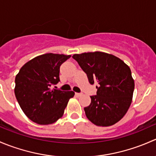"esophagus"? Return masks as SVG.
<instances>
[{"instance_id":"1","label":"esophagus","mask_w":156,"mask_h":156,"mask_svg":"<svg viewBox=\"0 0 156 156\" xmlns=\"http://www.w3.org/2000/svg\"><path fill=\"white\" fill-rule=\"evenodd\" d=\"M75 95H76L77 97H81V96L82 95V94H81V93H75Z\"/></svg>"}]
</instances>
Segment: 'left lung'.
<instances>
[{
	"mask_svg": "<svg viewBox=\"0 0 156 156\" xmlns=\"http://www.w3.org/2000/svg\"><path fill=\"white\" fill-rule=\"evenodd\" d=\"M87 74L90 84L97 83V95L91 96L90 106L84 108L87 118L97 126L115 125L126 114L134 90L130 67L112 54L96 51L74 54Z\"/></svg>",
	"mask_w": 156,
	"mask_h": 156,
	"instance_id": "left-lung-1",
	"label": "left lung"
}]
</instances>
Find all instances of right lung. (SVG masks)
Here are the masks:
<instances>
[{
	"mask_svg": "<svg viewBox=\"0 0 156 156\" xmlns=\"http://www.w3.org/2000/svg\"><path fill=\"white\" fill-rule=\"evenodd\" d=\"M71 55L45 53L26 62L17 74L16 98L26 116L38 125H47L62 118L73 91L52 89L59 81V67Z\"/></svg>",
	"mask_w": 156,
	"mask_h": 156,
	"instance_id": "obj_1",
	"label": "right lung"
}]
</instances>
